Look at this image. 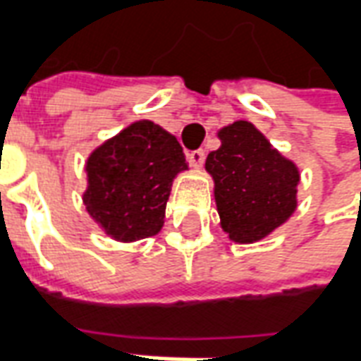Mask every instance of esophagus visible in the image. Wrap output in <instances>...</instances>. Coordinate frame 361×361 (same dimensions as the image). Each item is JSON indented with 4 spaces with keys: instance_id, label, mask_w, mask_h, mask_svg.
Listing matches in <instances>:
<instances>
[{
    "instance_id": "obj_1",
    "label": "esophagus",
    "mask_w": 361,
    "mask_h": 361,
    "mask_svg": "<svg viewBox=\"0 0 361 361\" xmlns=\"http://www.w3.org/2000/svg\"><path fill=\"white\" fill-rule=\"evenodd\" d=\"M188 160L189 164L193 166V168H201L204 164V150L203 149H197L188 152Z\"/></svg>"
}]
</instances>
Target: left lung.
<instances>
[{
  "instance_id": "obj_1",
  "label": "left lung",
  "mask_w": 361,
  "mask_h": 361,
  "mask_svg": "<svg viewBox=\"0 0 361 361\" xmlns=\"http://www.w3.org/2000/svg\"><path fill=\"white\" fill-rule=\"evenodd\" d=\"M219 139L222 145L207 157L204 168L214 180L220 226L232 242H259L295 211L298 166L250 121L222 127Z\"/></svg>"
}]
</instances>
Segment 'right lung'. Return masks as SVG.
<instances>
[{
  "label": "right lung",
  "instance_id": "right-lung-1",
  "mask_svg": "<svg viewBox=\"0 0 361 361\" xmlns=\"http://www.w3.org/2000/svg\"><path fill=\"white\" fill-rule=\"evenodd\" d=\"M183 170L188 162L178 139L141 119L90 152L82 203L114 240L150 238L164 224L172 181Z\"/></svg>",
  "mask_w": 361,
  "mask_h": 361
}]
</instances>
